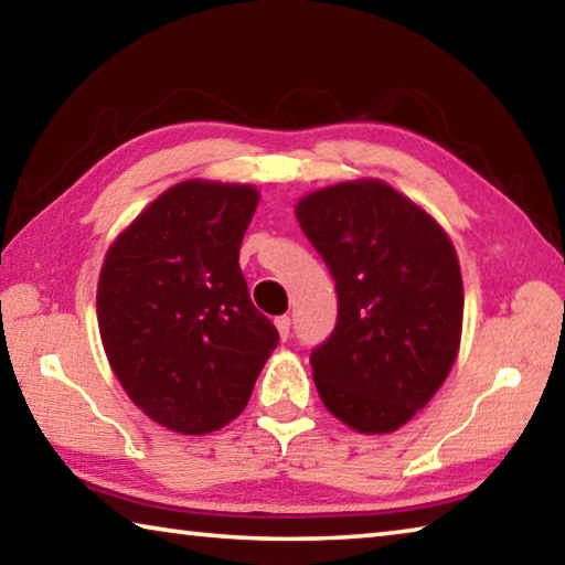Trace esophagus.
I'll use <instances>...</instances> for the list:
<instances>
[{
	"label": "esophagus",
	"instance_id": "obj_1",
	"mask_svg": "<svg viewBox=\"0 0 565 565\" xmlns=\"http://www.w3.org/2000/svg\"><path fill=\"white\" fill-rule=\"evenodd\" d=\"M274 323H276V331H279L281 341L289 339V331H291V319H289V317H279V319H276Z\"/></svg>",
	"mask_w": 565,
	"mask_h": 565
}]
</instances>
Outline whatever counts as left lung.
<instances>
[{"mask_svg": "<svg viewBox=\"0 0 565 565\" xmlns=\"http://www.w3.org/2000/svg\"><path fill=\"white\" fill-rule=\"evenodd\" d=\"M294 212L339 294L337 329L311 351L323 406L359 434L396 431L444 386L461 347L451 236L381 179L309 191Z\"/></svg>", "mask_w": 565, "mask_h": 565, "instance_id": "1", "label": "left lung"}]
</instances>
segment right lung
<instances>
[{
	"label": "right lung",
	"instance_id": "add662e5",
	"mask_svg": "<svg viewBox=\"0 0 565 565\" xmlns=\"http://www.w3.org/2000/svg\"><path fill=\"white\" fill-rule=\"evenodd\" d=\"M259 196L252 184L184 179L104 256V353L131 404L169 431L204 436L234 420L279 343L238 269Z\"/></svg>",
	"mask_w": 565,
	"mask_h": 565
}]
</instances>
